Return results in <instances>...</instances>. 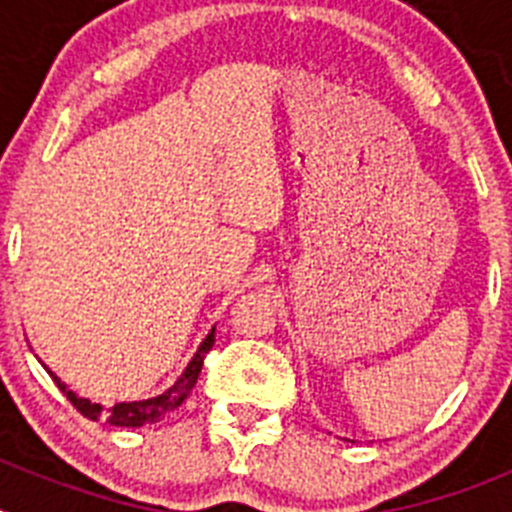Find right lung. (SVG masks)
<instances>
[{
	"label": "right lung",
	"instance_id": "add662e5",
	"mask_svg": "<svg viewBox=\"0 0 512 512\" xmlns=\"http://www.w3.org/2000/svg\"><path fill=\"white\" fill-rule=\"evenodd\" d=\"M212 346H215V328H212L210 333L202 338L200 348H197V354L189 359V364L184 366V372L179 374V379L171 384L169 390L161 392V395H156V397H148V400L117 402L115 408H110V410H104L99 402L87 400V397H79L74 390H69V387H66V384L56 377V374L53 372H48V374H51L53 382L58 384V390L66 395V400H69L71 405H74V408L84 415V418L104 420V423L117 425V428H140V425H151V423H158V420H164L166 415L174 413V410L179 408L184 400H187L189 392H192L194 384H197V379H200L202 364H205V354L210 351Z\"/></svg>",
	"mask_w": 512,
	"mask_h": 512
}]
</instances>
